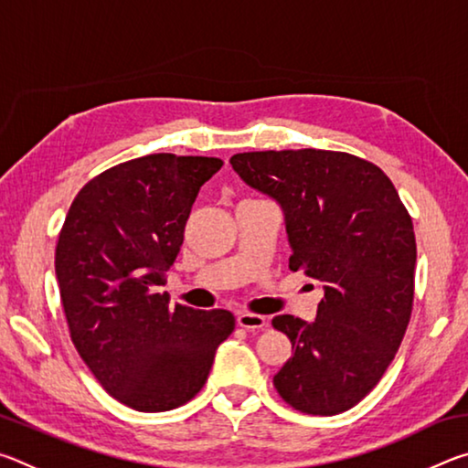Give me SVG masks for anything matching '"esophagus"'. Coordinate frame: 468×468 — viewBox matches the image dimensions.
<instances>
[{
  "instance_id": "1",
  "label": "esophagus",
  "mask_w": 468,
  "mask_h": 468,
  "mask_svg": "<svg viewBox=\"0 0 468 468\" xmlns=\"http://www.w3.org/2000/svg\"><path fill=\"white\" fill-rule=\"evenodd\" d=\"M237 324H239L241 328L250 330V332H258V330H264L266 326V318L260 314H251V312H241L237 315Z\"/></svg>"
}]
</instances>
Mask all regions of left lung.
<instances>
[{"instance_id": "obj_1", "label": "left lung", "mask_w": 468, "mask_h": 468, "mask_svg": "<svg viewBox=\"0 0 468 468\" xmlns=\"http://www.w3.org/2000/svg\"><path fill=\"white\" fill-rule=\"evenodd\" d=\"M245 184L281 204L289 268L320 281L318 315H276L292 355L274 388L307 415H338L374 390L405 336L415 295L413 220L378 165L336 150L231 156Z\"/></svg>"}]
</instances>
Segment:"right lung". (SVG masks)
Returning a JSON list of instances; mask_svg holds the SVG:
<instances>
[{
	"label": "right lung",
	"mask_w": 468,
	"mask_h": 468,
	"mask_svg": "<svg viewBox=\"0 0 468 468\" xmlns=\"http://www.w3.org/2000/svg\"><path fill=\"white\" fill-rule=\"evenodd\" d=\"M215 156L148 154L90 179L69 206L55 274L69 336L99 384L142 413L171 410L202 390L227 310L169 305L161 292Z\"/></svg>",
	"instance_id": "right-lung-1"
}]
</instances>
